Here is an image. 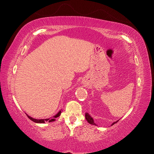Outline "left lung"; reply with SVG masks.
Wrapping results in <instances>:
<instances>
[{"mask_svg":"<svg viewBox=\"0 0 154 154\" xmlns=\"http://www.w3.org/2000/svg\"><path fill=\"white\" fill-rule=\"evenodd\" d=\"M85 119H87V121L88 122V123H90V124H91V125H96V123H94V119H93V118L91 117V116L88 114V113H87V112H86L85 113ZM119 120H118V121H116V122H114L111 125H114L115 123H117L118 122Z\"/></svg>","mask_w":154,"mask_h":154,"instance_id":"1","label":"left lung"}]
</instances>
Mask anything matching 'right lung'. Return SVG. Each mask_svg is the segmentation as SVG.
Returning a JSON list of instances; mask_svg holds the SVG:
<instances>
[{"instance_id":"obj_1","label":"right lung","mask_w":154,"mask_h":154,"mask_svg":"<svg viewBox=\"0 0 154 154\" xmlns=\"http://www.w3.org/2000/svg\"><path fill=\"white\" fill-rule=\"evenodd\" d=\"M61 111H62V110H60L57 114H56L55 116H53V118H48V119H35V118H32L30 117V116L27 115V114H26V115H27V117H28L31 121H32V122H35V123H45L46 122H54L56 118H57L58 117H59V116H60V114H61V113H62Z\"/></svg>"}]
</instances>
